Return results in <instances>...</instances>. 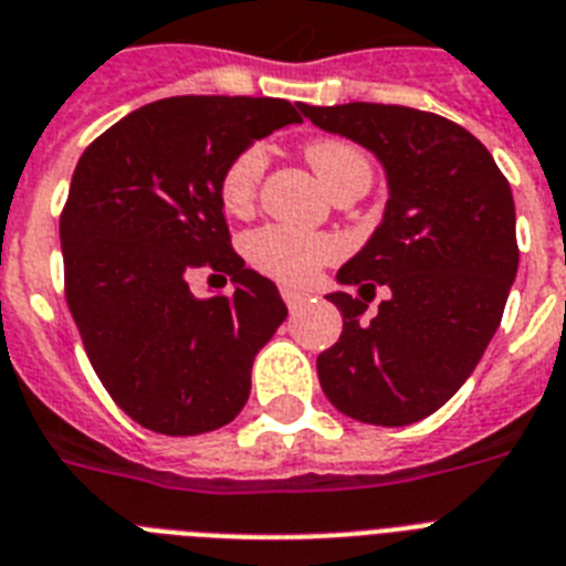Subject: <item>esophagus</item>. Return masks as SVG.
Instances as JSON below:
<instances>
[{
    "mask_svg": "<svg viewBox=\"0 0 566 566\" xmlns=\"http://www.w3.org/2000/svg\"><path fill=\"white\" fill-rule=\"evenodd\" d=\"M282 298H284V305L291 307V311H296V307H302V305H305L307 293H302V291H293V287H282Z\"/></svg>",
    "mask_w": 566,
    "mask_h": 566,
    "instance_id": "34e87169",
    "label": "esophagus"
}]
</instances>
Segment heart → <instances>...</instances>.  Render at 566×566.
I'll return each mask as SVG.
<instances>
[{"label":"heart","mask_w":566,"mask_h":566,"mask_svg":"<svg viewBox=\"0 0 566 566\" xmlns=\"http://www.w3.org/2000/svg\"><path fill=\"white\" fill-rule=\"evenodd\" d=\"M311 166L325 180L327 189L342 180H371V160L363 149L342 137H319L305 149ZM268 169V151L261 144H250L235 151L218 178V198L227 212H247L255 203L261 178ZM247 261L259 273L284 284H311L319 270L342 255V241L327 232H307L296 227L268 224L259 227L244 241Z\"/></svg>","instance_id":"heart-1"}]
</instances>
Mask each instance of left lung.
<instances>
[{
    "label": "left lung",
    "mask_w": 566,
    "mask_h": 566,
    "mask_svg": "<svg viewBox=\"0 0 566 566\" xmlns=\"http://www.w3.org/2000/svg\"><path fill=\"white\" fill-rule=\"evenodd\" d=\"M302 114L371 149L391 192L382 224L336 279L359 293L388 283L392 298L365 323L361 298L327 296L342 336L316 359L322 391L359 422L408 426L467 382L501 325L517 273L510 180L440 114L382 103H302Z\"/></svg>",
    "instance_id": "obj_1"
}]
</instances>
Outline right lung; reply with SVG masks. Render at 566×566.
Wrapping results in <instances>:
<instances>
[{
	"mask_svg": "<svg viewBox=\"0 0 566 566\" xmlns=\"http://www.w3.org/2000/svg\"><path fill=\"white\" fill-rule=\"evenodd\" d=\"M287 123L302 114L279 97H166L77 160L60 216L65 302L103 388L144 429L216 431L250 397L255 354L287 307L232 250L218 178ZM198 266L230 274L233 296L195 300Z\"/></svg>",
	"mask_w": 566,
	"mask_h": 566,
	"instance_id": "add662e5",
	"label": "right lung"
}]
</instances>
